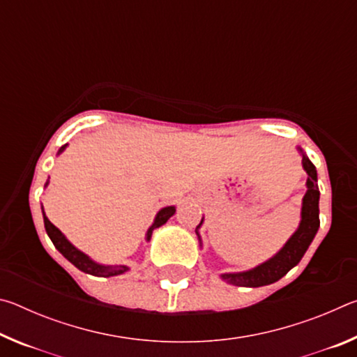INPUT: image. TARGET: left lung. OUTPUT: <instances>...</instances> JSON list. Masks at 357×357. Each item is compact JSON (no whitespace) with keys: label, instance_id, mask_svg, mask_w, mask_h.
<instances>
[{"label":"left lung","instance_id":"8db88e82","mask_svg":"<svg viewBox=\"0 0 357 357\" xmlns=\"http://www.w3.org/2000/svg\"><path fill=\"white\" fill-rule=\"evenodd\" d=\"M302 155V167H304L305 173L309 174L307 178V192L304 198H302V208H301V222L296 231L291 234L285 245L275 253L274 257L266 259L264 263L255 266L249 271H243V273H225L220 275L222 280L236 287H249V288H258L264 285H271L277 280H280L289 269H293L298 264L304 253L309 249L313 238L319 228V189H318V176L317 168L312 164L309 157L305 155L304 151L298 148ZM203 219L200 225L197 227L195 233L200 241L202 245V236L198 228L202 227Z\"/></svg>","mask_w":357,"mask_h":357}]
</instances>
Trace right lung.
<instances>
[{
  "label": "right lung",
  "instance_id": "right-lung-1",
  "mask_svg": "<svg viewBox=\"0 0 357 357\" xmlns=\"http://www.w3.org/2000/svg\"><path fill=\"white\" fill-rule=\"evenodd\" d=\"M66 146H68V144H64V146L59 148L58 154H61L63 151L66 149ZM47 185H48V179H47V183H45V187ZM174 213H176V208H174V206L162 208L159 213L155 214V219L153 222V225L148 228L146 241H151V236H153L154 229L162 227V225H164V223H167V220L170 219V217ZM42 214H44L45 231L48 234V238L52 239L53 245H55L56 249L59 250V253H61V255L66 259H69V261L74 264L77 269H80L82 273L91 274V275H96V277H113V275L124 274V273H128V271H129V266H124V264L110 266V264H99V263H96L94 259H91V258L86 255V253H83L82 250H78L75 245H72L69 241H68V238H66L64 234L59 231V229L55 225H53L50 220H48V217L44 213V206H42Z\"/></svg>",
  "mask_w": 357,
  "mask_h": 357
}]
</instances>
